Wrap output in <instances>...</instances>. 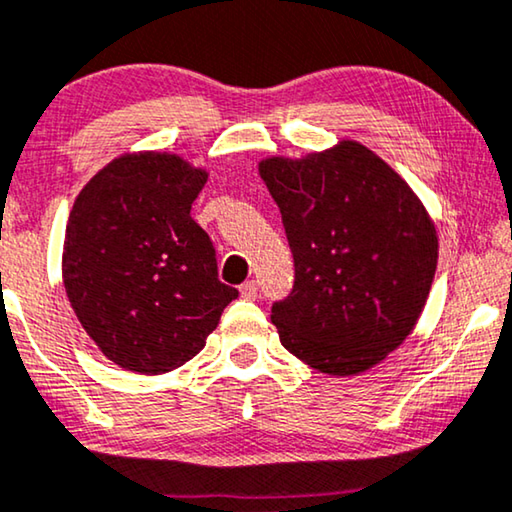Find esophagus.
Returning <instances> with one entry per match:
<instances>
[{
  "instance_id": "34e87169",
  "label": "esophagus",
  "mask_w": 512,
  "mask_h": 512,
  "mask_svg": "<svg viewBox=\"0 0 512 512\" xmlns=\"http://www.w3.org/2000/svg\"><path fill=\"white\" fill-rule=\"evenodd\" d=\"M239 292H241V296L246 301H253V299H257V282L255 280H246L243 282V285L239 287Z\"/></svg>"
}]
</instances>
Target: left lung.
<instances>
[{
	"label": "left lung",
	"mask_w": 512,
	"mask_h": 512,
	"mask_svg": "<svg viewBox=\"0 0 512 512\" xmlns=\"http://www.w3.org/2000/svg\"><path fill=\"white\" fill-rule=\"evenodd\" d=\"M259 174L282 213L294 287L271 308L280 342L310 368L352 377L398 349L437 271V232L398 172L345 140Z\"/></svg>",
	"instance_id": "obj_1"
}]
</instances>
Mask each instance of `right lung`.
<instances>
[{
    "label": "right lung",
    "instance_id": "add662e5",
    "mask_svg": "<svg viewBox=\"0 0 512 512\" xmlns=\"http://www.w3.org/2000/svg\"><path fill=\"white\" fill-rule=\"evenodd\" d=\"M207 183L174 154L114 158L80 190L66 225L64 287L82 329L121 368L160 375L207 345L239 289L190 218Z\"/></svg>",
    "mask_w": 512,
    "mask_h": 512
}]
</instances>
